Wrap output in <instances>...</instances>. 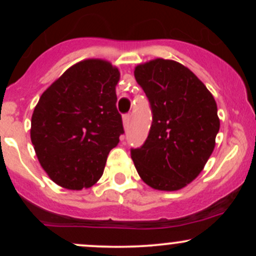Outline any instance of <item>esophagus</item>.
<instances>
[{"label": "esophagus", "instance_id": "esophagus-1", "mask_svg": "<svg viewBox=\"0 0 256 256\" xmlns=\"http://www.w3.org/2000/svg\"><path fill=\"white\" fill-rule=\"evenodd\" d=\"M131 116H132L131 113H128V114H125L124 118H122V120H124V128H125V130H128V125H130Z\"/></svg>", "mask_w": 256, "mask_h": 256}]
</instances>
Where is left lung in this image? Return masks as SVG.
I'll return each mask as SVG.
<instances>
[{
	"label": "left lung",
	"instance_id": "1",
	"mask_svg": "<svg viewBox=\"0 0 256 256\" xmlns=\"http://www.w3.org/2000/svg\"><path fill=\"white\" fill-rule=\"evenodd\" d=\"M134 78L152 110L146 142L131 148L138 174L154 189H182L213 152L220 128L216 101L189 68L172 60L140 64Z\"/></svg>",
	"mask_w": 256,
	"mask_h": 256
}]
</instances>
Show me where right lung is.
Returning <instances> with one entry per match:
<instances>
[{
    "label": "right lung",
    "mask_w": 256,
    "mask_h": 256,
    "mask_svg": "<svg viewBox=\"0 0 256 256\" xmlns=\"http://www.w3.org/2000/svg\"><path fill=\"white\" fill-rule=\"evenodd\" d=\"M119 77L107 61L84 60L40 96L31 140L40 166L60 186L80 190L101 178L108 154L124 134L116 110Z\"/></svg>",
    "instance_id": "obj_1"
}]
</instances>
